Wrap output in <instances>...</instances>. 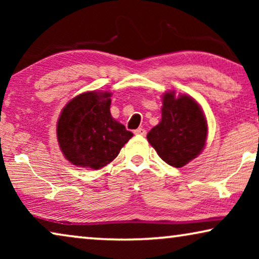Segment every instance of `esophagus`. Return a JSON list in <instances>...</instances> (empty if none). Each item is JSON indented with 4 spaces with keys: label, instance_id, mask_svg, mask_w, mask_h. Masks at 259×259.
<instances>
[{
    "label": "esophagus",
    "instance_id": "1",
    "mask_svg": "<svg viewBox=\"0 0 259 259\" xmlns=\"http://www.w3.org/2000/svg\"><path fill=\"white\" fill-rule=\"evenodd\" d=\"M134 134H137V136H141V137H145L146 136V131L144 128H137L134 131Z\"/></svg>",
    "mask_w": 259,
    "mask_h": 259
}]
</instances>
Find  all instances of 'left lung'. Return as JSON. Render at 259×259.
Instances as JSON below:
<instances>
[{"label":"left lung","instance_id":"8db88e82","mask_svg":"<svg viewBox=\"0 0 259 259\" xmlns=\"http://www.w3.org/2000/svg\"><path fill=\"white\" fill-rule=\"evenodd\" d=\"M207 125L198 102L190 95H162L161 120L147 134L159 157L173 167H183L205 146Z\"/></svg>","mask_w":259,"mask_h":259}]
</instances>
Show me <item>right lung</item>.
<instances>
[{
    "instance_id": "obj_1",
    "label": "right lung",
    "mask_w": 259,
    "mask_h": 259,
    "mask_svg": "<svg viewBox=\"0 0 259 259\" xmlns=\"http://www.w3.org/2000/svg\"><path fill=\"white\" fill-rule=\"evenodd\" d=\"M111 93L86 92L72 99L60 115L56 134L73 165L99 169L116 158L133 133L112 118Z\"/></svg>"
}]
</instances>
